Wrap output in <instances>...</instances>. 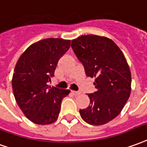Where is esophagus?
<instances>
[{
	"label": "esophagus",
	"instance_id": "1",
	"mask_svg": "<svg viewBox=\"0 0 147 147\" xmlns=\"http://www.w3.org/2000/svg\"><path fill=\"white\" fill-rule=\"evenodd\" d=\"M71 93H72L74 95H80V92H79V91H71Z\"/></svg>",
	"mask_w": 147,
	"mask_h": 147
}]
</instances>
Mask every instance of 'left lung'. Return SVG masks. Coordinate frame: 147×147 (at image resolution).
<instances>
[{
  "instance_id": "left-lung-1",
  "label": "left lung",
  "mask_w": 147,
  "mask_h": 147,
  "mask_svg": "<svg viewBox=\"0 0 147 147\" xmlns=\"http://www.w3.org/2000/svg\"><path fill=\"white\" fill-rule=\"evenodd\" d=\"M71 49L88 77H95L97 91L88 94L90 104L80 110L91 125H103L117 117L130 97L131 75L123 53L114 41L95 35H84L71 41Z\"/></svg>"
}]
</instances>
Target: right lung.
<instances>
[{"label":"right lung","mask_w":147,"mask_h":147,"mask_svg":"<svg viewBox=\"0 0 147 147\" xmlns=\"http://www.w3.org/2000/svg\"><path fill=\"white\" fill-rule=\"evenodd\" d=\"M70 48V40L49 38L30 45L20 56L14 69L12 86L18 106L36 124L56 122L61 102L69 90L49 87L59 59Z\"/></svg>","instance_id":"add662e5"}]
</instances>
